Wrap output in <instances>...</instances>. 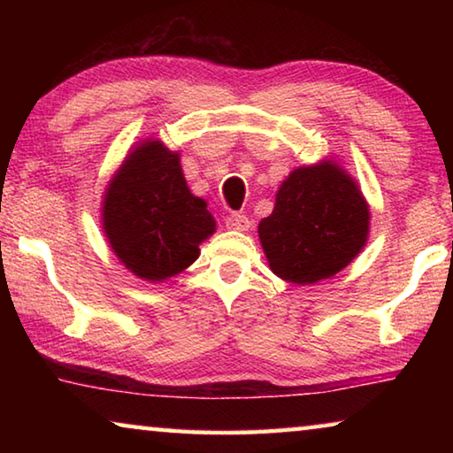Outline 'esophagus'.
Here are the masks:
<instances>
[{
	"label": "esophagus",
	"instance_id": "esophagus-1",
	"mask_svg": "<svg viewBox=\"0 0 453 453\" xmlns=\"http://www.w3.org/2000/svg\"><path fill=\"white\" fill-rule=\"evenodd\" d=\"M226 226L227 229H234V232H248L251 221L245 218L243 213H232V216H227Z\"/></svg>",
	"mask_w": 453,
	"mask_h": 453
}]
</instances>
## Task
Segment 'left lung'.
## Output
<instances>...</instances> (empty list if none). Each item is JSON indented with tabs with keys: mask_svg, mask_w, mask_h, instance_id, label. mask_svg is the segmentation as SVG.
<instances>
[{
	"mask_svg": "<svg viewBox=\"0 0 453 453\" xmlns=\"http://www.w3.org/2000/svg\"><path fill=\"white\" fill-rule=\"evenodd\" d=\"M259 242L278 278L296 286L327 280L357 257L370 235V205L332 157L296 167L275 194Z\"/></svg>",
	"mask_w": 453,
	"mask_h": 453,
	"instance_id": "left-lung-1",
	"label": "left lung"
}]
</instances>
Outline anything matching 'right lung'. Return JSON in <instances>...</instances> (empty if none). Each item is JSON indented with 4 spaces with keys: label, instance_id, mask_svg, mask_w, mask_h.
Segmentation results:
<instances>
[{
    "label": "right lung",
    "instance_id": "add662e5",
    "mask_svg": "<svg viewBox=\"0 0 453 453\" xmlns=\"http://www.w3.org/2000/svg\"><path fill=\"white\" fill-rule=\"evenodd\" d=\"M102 227L129 272L162 283L196 262L216 219L205 199L189 191L180 151L148 137L132 145L107 183Z\"/></svg>",
    "mask_w": 453,
    "mask_h": 453
}]
</instances>
